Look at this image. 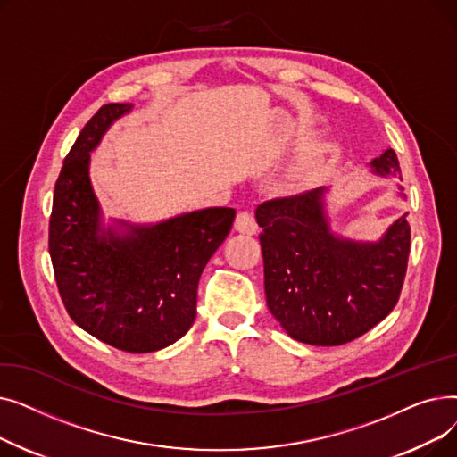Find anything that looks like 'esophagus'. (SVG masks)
Here are the masks:
<instances>
[{
    "mask_svg": "<svg viewBox=\"0 0 457 457\" xmlns=\"http://www.w3.org/2000/svg\"><path fill=\"white\" fill-rule=\"evenodd\" d=\"M235 229L238 233H246V235H255L257 231V222L253 219V214L248 211H241L235 219Z\"/></svg>",
    "mask_w": 457,
    "mask_h": 457,
    "instance_id": "esophagus-1",
    "label": "esophagus"
}]
</instances>
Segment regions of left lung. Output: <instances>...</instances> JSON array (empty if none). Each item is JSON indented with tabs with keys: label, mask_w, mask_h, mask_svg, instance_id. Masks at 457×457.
I'll return each mask as SVG.
<instances>
[{
	"label": "left lung",
	"mask_w": 457,
	"mask_h": 457,
	"mask_svg": "<svg viewBox=\"0 0 457 457\" xmlns=\"http://www.w3.org/2000/svg\"><path fill=\"white\" fill-rule=\"evenodd\" d=\"M370 172L400 176L393 148L370 161ZM329 187L261 204L255 211L267 305L295 341L339 346L361 337L386 319L398 302L410 255L407 212L378 241L331 229L326 195ZM398 196L403 188L398 185Z\"/></svg>",
	"instance_id": "left-lung-1"
}]
</instances>
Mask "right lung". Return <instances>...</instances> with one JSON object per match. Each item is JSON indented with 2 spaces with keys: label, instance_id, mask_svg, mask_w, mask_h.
<instances>
[{
  "label": "right lung",
  "instance_id": "obj_1",
  "mask_svg": "<svg viewBox=\"0 0 457 457\" xmlns=\"http://www.w3.org/2000/svg\"><path fill=\"white\" fill-rule=\"evenodd\" d=\"M133 104L96 112L68 152L54 192L50 255L62 303L81 329L118 350L170 346L196 319L198 281L231 231L235 209L207 207L155 224L104 220L90 154Z\"/></svg>",
  "mask_w": 457,
  "mask_h": 457
}]
</instances>
